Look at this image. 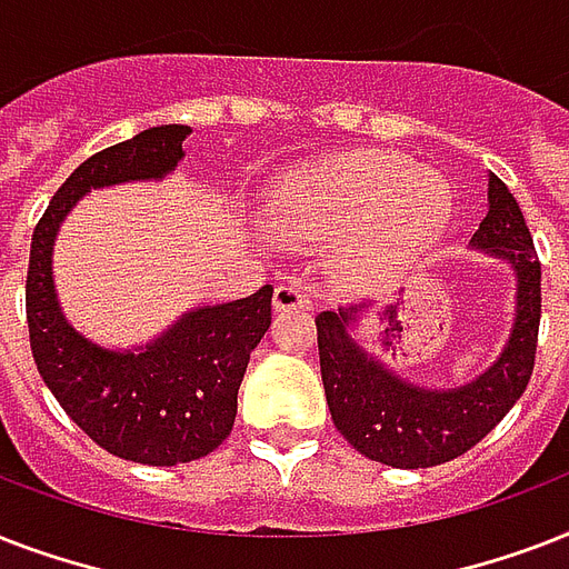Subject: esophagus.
<instances>
[{
  "instance_id": "esophagus-1",
  "label": "esophagus",
  "mask_w": 569,
  "mask_h": 569,
  "mask_svg": "<svg viewBox=\"0 0 569 569\" xmlns=\"http://www.w3.org/2000/svg\"><path fill=\"white\" fill-rule=\"evenodd\" d=\"M271 307L274 312H286V310H307L310 307V298L292 283H280L274 289V298H271Z\"/></svg>"
}]
</instances>
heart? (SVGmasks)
<instances>
[{
  "label": "heart",
  "mask_w": 569,
  "mask_h": 569,
  "mask_svg": "<svg viewBox=\"0 0 569 569\" xmlns=\"http://www.w3.org/2000/svg\"><path fill=\"white\" fill-rule=\"evenodd\" d=\"M277 230L339 236L333 259L351 280H378L428 248L451 218L449 186L392 153H355L286 177L268 197Z\"/></svg>",
  "instance_id": "heart-1"
}]
</instances>
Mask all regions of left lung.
<instances>
[{
  "mask_svg": "<svg viewBox=\"0 0 569 569\" xmlns=\"http://www.w3.org/2000/svg\"><path fill=\"white\" fill-rule=\"evenodd\" d=\"M487 203L469 244L511 266L517 307L502 355L476 380L455 389L416 387L351 337L360 321L357 307L316 316L330 416L337 431L369 460L425 469L460 458L502 422L529 387L540 328V259L520 203L496 173L487 180Z\"/></svg>",
  "mask_w": 569,
  "mask_h": 569,
  "instance_id": "left-lung-1",
  "label": "left lung"
}]
</instances>
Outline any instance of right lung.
<instances>
[{"label": "right lung", "mask_w": 569, "mask_h": 569, "mask_svg": "<svg viewBox=\"0 0 569 569\" xmlns=\"http://www.w3.org/2000/svg\"><path fill=\"white\" fill-rule=\"evenodd\" d=\"M191 127L168 123L106 147L76 168L34 227L26 277L31 357L64 413L111 455L177 467L221 446L236 422L250 351L271 325V286L241 301L197 307L162 337L111 351L64 319L52 283V244L79 197L120 182L162 180Z\"/></svg>", "instance_id": "1"}]
</instances>
